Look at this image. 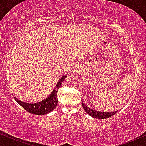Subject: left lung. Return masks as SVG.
Wrapping results in <instances>:
<instances>
[{
	"label": "left lung",
	"mask_w": 146,
	"mask_h": 146,
	"mask_svg": "<svg viewBox=\"0 0 146 146\" xmlns=\"http://www.w3.org/2000/svg\"><path fill=\"white\" fill-rule=\"evenodd\" d=\"M82 104L83 108L84 109L86 113H87L90 116L94 117V118H98V119H106L108 117L113 116L117 113V111H114V112H100L97 111V110H93L91 108H90L89 107H88L84 103H83L82 100Z\"/></svg>",
	"instance_id": "obj_1"
}]
</instances>
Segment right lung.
Wrapping results in <instances>:
<instances>
[{
  "instance_id": "right-lung-1",
  "label": "right lung",
  "mask_w": 146,
  "mask_h": 146,
  "mask_svg": "<svg viewBox=\"0 0 146 146\" xmlns=\"http://www.w3.org/2000/svg\"><path fill=\"white\" fill-rule=\"evenodd\" d=\"M66 75H63L62 78H60L58 84H57L56 88H54L51 95L42 101L38 102V103L29 104L23 102L21 100H18L16 98H14L15 100L23 108L29 113L34 115H46V114L51 113L54 109L58 104V91L60 85L63 82L64 80L66 78Z\"/></svg>"
}]
</instances>
